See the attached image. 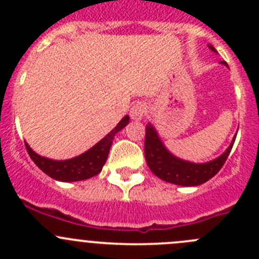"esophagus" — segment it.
Listing matches in <instances>:
<instances>
[{
    "label": "esophagus",
    "instance_id": "obj_1",
    "mask_svg": "<svg viewBox=\"0 0 259 259\" xmlns=\"http://www.w3.org/2000/svg\"><path fill=\"white\" fill-rule=\"evenodd\" d=\"M146 114V106L143 102H137L136 105L132 106V109L130 110V115L134 120H141V119L145 116Z\"/></svg>",
    "mask_w": 259,
    "mask_h": 259
}]
</instances>
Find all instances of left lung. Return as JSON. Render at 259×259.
I'll return each mask as SVG.
<instances>
[{
  "label": "left lung",
  "instance_id": "left-lung-1",
  "mask_svg": "<svg viewBox=\"0 0 259 259\" xmlns=\"http://www.w3.org/2000/svg\"><path fill=\"white\" fill-rule=\"evenodd\" d=\"M207 47L211 52L218 53L212 45L209 44ZM221 63L228 67L224 61ZM145 131V159L152 172L164 182L182 187H197L217 175L230 155L237 135L236 132L230 146L219 157L203 163H196L176 157L167 149L155 127L150 122L146 124Z\"/></svg>",
  "mask_w": 259,
  "mask_h": 259
}]
</instances>
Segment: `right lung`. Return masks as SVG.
Here are the masks:
<instances>
[{
  "label": "right lung",
  "mask_w": 259,
  "mask_h": 259,
  "mask_svg": "<svg viewBox=\"0 0 259 259\" xmlns=\"http://www.w3.org/2000/svg\"><path fill=\"white\" fill-rule=\"evenodd\" d=\"M128 122H130V116H123L122 120L96 145H93L91 149L81 153L77 157L70 158V159L57 161V159L42 157V155L33 152L31 146L26 143L27 152H28L32 161L36 163V166L54 180L65 183L87 180L101 172L102 167L106 163L110 148L113 145L114 136L119 131H122L123 128L128 124Z\"/></svg>",
  "instance_id": "add662e5"
}]
</instances>
